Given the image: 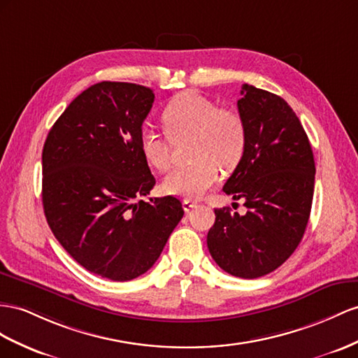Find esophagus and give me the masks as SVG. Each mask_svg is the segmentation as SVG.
Returning a JSON list of instances; mask_svg holds the SVG:
<instances>
[{"label": "esophagus", "mask_w": 358, "mask_h": 358, "mask_svg": "<svg viewBox=\"0 0 358 358\" xmlns=\"http://www.w3.org/2000/svg\"><path fill=\"white\" fill-rule=\"evenodd\" d=\"M196 207V203L192 199H185L182 201V208H185V212H190V210H194Z\"/></svg>", "instance_id": "esophagus-1"}]
</instances>
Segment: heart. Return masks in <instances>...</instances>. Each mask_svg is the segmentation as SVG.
I'll list each match as a JSON object with an SVG mask.
<instances>
[{
    "instance_id": "heart-1",
    "label": "heart",
    "mask_w": 358,
    "mask_h": 358,
    "mask_svg": "<svg viewBox=\"0 0 358 358\" xmlns=\"http://www.w3.org/2000/svg\"><path fill=\"white\" fill-rule=\"evenodd\" d=\"M164 130L177 139L192 136L187 166L172 169L163 180V190L169 195L196 199L216 185L219 164L224 169L234 168L242 159L246 145V130L242 117L231 110L217 108L212 99L185 92L163 108ZM139 148L150 166L164 171L169 164V145L152 128L143 127Z\"/></svg>"
}]
</instances>
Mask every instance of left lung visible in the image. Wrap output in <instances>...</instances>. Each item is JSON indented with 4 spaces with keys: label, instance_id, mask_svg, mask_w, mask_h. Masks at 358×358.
<instances>
[{
    "label": "left lung",
    "instance_id": "8db88e82",
    "mask_svg": "<svg viewBox=\"0 0 358 358\" xmlns=\"http://www.w3.org/2000/svg\"><path fill=\"white\" fill-rule=\"evenodd\" d=\"M241 95L246 145L224 192L243 199L248 212L216 208L207 246L219 268L251 280L275 271L296 250L310 217L316 168L308 137L286 101L250 85Z\"/></svg>",
    "mask_w": 358,
    "mask_h": 358
}]
</instances>
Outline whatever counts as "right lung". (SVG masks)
<instances>
[{
    "mask_svg": "<svg viewBox=\"0 0 358 358\" xmlns=\"http://www.w3.org/2000/svg\"><path fill=\"white\" fill-rule=\"evenodd\" d=\"M150 87L101 81L72 101L42 151V204L52 234L89 272L128 281L157 262L185 210L155 185L139 148Z\"/></svg>",
    "mask_w": 358,
    "mask_h": 358,
    "instance_id": "right-lung-1",
    "label": "right lung"
}]
</instances>
